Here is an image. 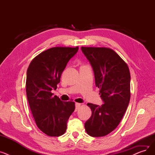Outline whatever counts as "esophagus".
<instances>
[{"label": "esophagus", "instance_id": "1", "mask_svg": "<svg viewBox=\"0 0 155 155\" xmlns=\"http://www.w3.org/2000/svg\"><path fill=\"white\" fill-rule=\"evenodd\" d=\"M80 105H81V104H79V103L75 104V111H77L79 109V108L80 107Z\"/></svg>", "mask_w": 155, "mask_h": 155}]
</instances>
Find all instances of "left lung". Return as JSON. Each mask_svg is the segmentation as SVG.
<instances>
[{
  "label": "left lung",
  "instance_id": "left-lung-1",
  "mask_svg": "<svg viewBox=\"0 0 155 155\" xmlns=\"http://www.w3.org/2000/svg\"><path fill=\"white\" fill-rule=\"evenodd\" d=\"M90 62L95 85L104 104L88 103L92 116L85 123L87 133L92 137L106 136L114 130L123 118L130 101L131 75L126 63L112 49L82 47Z\"/></svg>",
  "mask_w": 155,
  "mask_h": 155
}]
</instances>
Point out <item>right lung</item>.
<instances>
[{"label": "right lung", "instance_id": "right-lung-1", "mask_svg": "<svg viewBox=\"0 0 155 155\" xmlns=\"http://www.w3.org/2000/svg\"><path fill=\"white\" fill-rule=\"evenodd\" d=\"M78 47H54L32 60L27 70V98L38 127L49 136H60L67 130V121L75 110V102L61 101L56 90L62 72Z\"/></svg>", "mask_w": 155, "mask_h": 155}]
</instances>
